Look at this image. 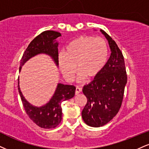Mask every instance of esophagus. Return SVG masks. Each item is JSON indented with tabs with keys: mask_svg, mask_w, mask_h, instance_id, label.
<instances>
[{
	"mask_svg": "<svg viewBox=\"0 0 149 149\" xmlns=\"http://www.w3.org/2000/svg\"><path fill=\"white\" fill-rule=\"evenodd\" d=\"M82 92V88H80V87H76V95L80 94V92Z\"/></svg>",
	"mask_w": 149,
	"mask_h": 149,
	"instance_id": "1",
	"label": "esophagus"
}]
</instances>
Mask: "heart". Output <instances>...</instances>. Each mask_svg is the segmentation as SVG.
Returning a JSON list of instances; mask_svg holds the SVG:
<instances>
[{
    "instance_id": "obj_1",
    "label": "heart",
    "mask_w": 149,
    "mask_h": 149,
    "mask_svg": "<svg viewBox=\"0 0 149 149\" xmlns=\"http://www.w3.org/2000/svg\"><path fill=\"white\" fill-rule=\"evenodd\" d=\"M109 48L106 41L101 37L81 36L74 39L67 46L65 53L58 55L61 72L67 81H71L76 72L78 80L84 78L93 80L106 65Z\"/></svg>"
}]
</instances>
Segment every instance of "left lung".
Masks as SVG:
<instances>
[{
    "mask_svg": "<svg viewBox=\"0 0 149 149\" xmlns=\"http://www.w3.org/2000/svg\"><path fill=\"white\" fill-rule=\"evenodd\" d=\"M100 31L108 41L111 55L99 75L82 89L87 102L82 111V117L86 124L92 127L103 126L116 116L127 83L122 53L111 37L103 30Z\"/></svg>",
    "mask_w": 149,
    "mask_h": 149,
    "instance_id": "8db88e82",
    "label": "left lung"
}]
</instances>
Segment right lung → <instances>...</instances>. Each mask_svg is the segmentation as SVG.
<instances>
[{
	"label": "right lung",
	"instance_id": "right-lung-1",
	"mask_svg": "<svg viewBox=\"0 0 149 149\" xmlns=\"http://www.w3.org/2000/svg\"><path fill=\"white\" fill-rule=\"evenodd\" d=\"M61 34L53 30H46L36 37L30 43L21 60L19 71L25 63L32 57L39 54L49 55L58 67V44L57 37ZM18 89L21 101L30 119L37 126L42 128H54L61 122L62 109L61 104L64 101L73 98L75 95L76 87L73 85L58 83L50 101L45 105L37 107L30 104L25 98L19 87V78H18Z\"/></svg>",
	"mask_w": 149,
	"mask_h": 149
}]
</instances>
